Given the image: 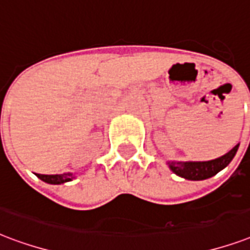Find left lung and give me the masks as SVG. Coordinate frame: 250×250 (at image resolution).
Instances as JSON below:
<instances>
[{"label": "left lung", "instance_id": "obj_1", "mask_svg": "<svg viewBox=\"0 0 250 250\" xmlns=\"http://www.w3.org/2000/svg\"><path fill=\"white\" fill-rule=\"evenodd\" d=\"M239 149V144L231 149L228 153H226L219 159L211 160V161H188V163H182V161H170L169 167L176 173L177 176L184 177L186 180L201 181L215 176L216 173L224 169V167L231 163L232 159L235 157L236 152Z\"/></svg>", "mask_w": 250, "mask_h": 250}]
</instances>
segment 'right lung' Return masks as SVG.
Here are the masks:
<instances>
[{
	"label": "right lung",
	"instance_id": "obj_1",
	"mask_svg": "<svg viewBox=\"0 0 250 250\" xmlns=\"http://www.w3.org/2000/svg\"><path fill=\"white\" fill-rule=\"evenodd\" d=\"M36 176L39 177L42 181L52 185L64 184V182L72 181V178H73L72 173H64V174H36Z\"/></svg>",
	"mask_w": 250,
	"mask_h": 250
}]
</instances>
